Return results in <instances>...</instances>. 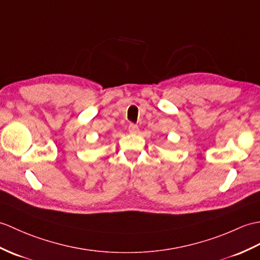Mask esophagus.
<instances>
[{"instance_id":"1","label":"esophagus","mask_w":260,"mask_h":260,"mask_svg":"<svg viewBox=\"0 0 260 260\" xmlns=\"http://www.w3.org/2000/svg\"><path fill=\"white\" fill-rule=\"evenodd\" d=\"M128 131H129V133H132V134H137V133L140 132V128H138V126L136 124L131 123L128 125Z\"/></svg>"}]
</instances>
